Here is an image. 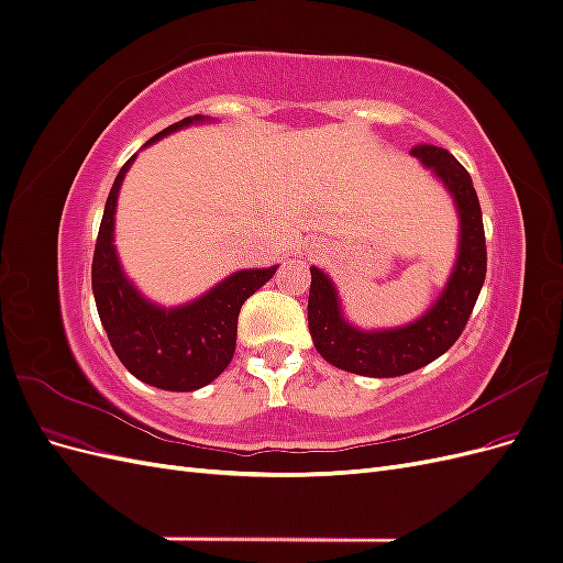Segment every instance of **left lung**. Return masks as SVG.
Masks as SVG:
<instances>
[{
    "label": "left lung",
    "mask_w": 563,
    "mask_h": 563,
    "mask_svg": "<svg viewBox=\"0 0 563 563\" xmlns=\"http://www.w3.org/2000/svg\"><path fill=\"white\" fill-rule=\"evenodd\" d=\"M411 155L418 157L422 166L432 168L434 176L444 183L460 216L457 251L441 258V265L432 272L430 282L428 279L420 282V296L418 294L416 296L420 298L422 305H467L472 302V296L482 284V261L486 258V236H484L479 197L474 192L470 174L449 150L437 147V145H416L411 150ZM356 294L360 291H354V286L343 277H338L335 272H329L327 267H317L314 282H312L314 305H350V302L360 305V300H352V298H360ZM354 345L352 353L349 352L347 345V356L356 354Z\"/></svg>",
    "instance_id": "8db88e82"
}]
</instances>
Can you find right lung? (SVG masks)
Segmentation results:
<instances>
[{"instance_id":"add662e5","label":"right lung","mask_w":563,"mask_h":563,"mask_svg":"<svg viewBox=\"0 0 563 563\" xmlns=\"http://www.w3.org/2000/svg\"><path fill=\"white\" fill-rule=\"evenodd\" d=\"M207 117H185L180 122L152 135L155 143L183 126L203 122ZM135 155L117 174L106 201L96 240L93 284L98 305L126 308L108 312V327L129 360L155 376L174 383H190L218 366L230 343V308L234 298L267 275V267H244L232 272H199L174 277L168 272L141 267L133 255L114 246L117 195Z\"/></svg>"}]
</instances>
